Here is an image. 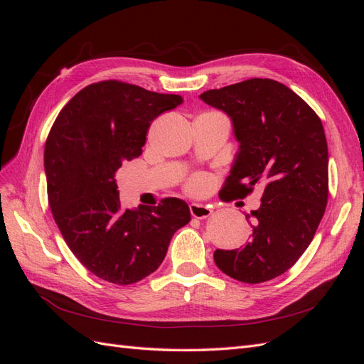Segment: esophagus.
Returning <instances> with one entry per match:
<instances>
[{
  "label": "esophagus",
  "instance_id": "1",
  "mask_svg": "<svg viewBox=\"0 0 364 364\" xmlns=\"http://www.w3.org/2000/svg\"><path fill=\"white\" fill-rule=\"evenodd\" d=\"M190 213L196 218H206L211 215L213 208L209 205H202V203H191L190 205Z\"/></svg>",
  "mask_w": 364,
  "mask_h": 364
}]
</instances>
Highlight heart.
<instances>
[{"label": "heart", "instance_id": "1", "mask_svg": "<svg viewBox=\"0 0 364 364\" xmlns=\"http://www.w3.org/2000/svg\"><path fill=\"white\" fill-rule=\"evenodd\" d=\"M205 188V179L203 178H197V179H193L190 182V190L191 191H200Z\"/></svg>", "mask_w": 364, "mask_h": 364}]
</instances>
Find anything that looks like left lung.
<instances>
[{
  "label": "left lung",
  "instance_id": "obj_1",
  "mask_svg": "<svg viewBox=\"0 0 364 364\" xmlns=\"http://www.w3.org/2000/svg\"><path fill=\"white\" fill-rule=\"evenodd\" d=\"M232 123L238 151L222 199H243L264 185L246 215L252 240L214 252L217 267L241 282L279 277L310 246L328 202V146L322 121L302 98L270 79H250L199 95Z\"/></svg>",
  "mask_w": 364,
  "mask_h": 364
}]
</instances>
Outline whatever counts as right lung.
<instances>
[{
  "label": "right lung",
  "mask_w": 364,
  "mask_h": 364,
  "mask_svg": "<svg viewBox=\"0 0 364 364\" xmlns=\"http://www.w3.org/2000/svg\"><path fill=\"white\" fill-rule=\"evenodd\" d=\"M182 103L181 95L107 80L83 87L54 121L43 151L48 203L68 247L98 278L144 279L191 220L176 197L123 209L115 179L121 164L142 153L151 121Z\"/></svg>",
  "instance_id": "right-lung-1"
}]
</instances>
